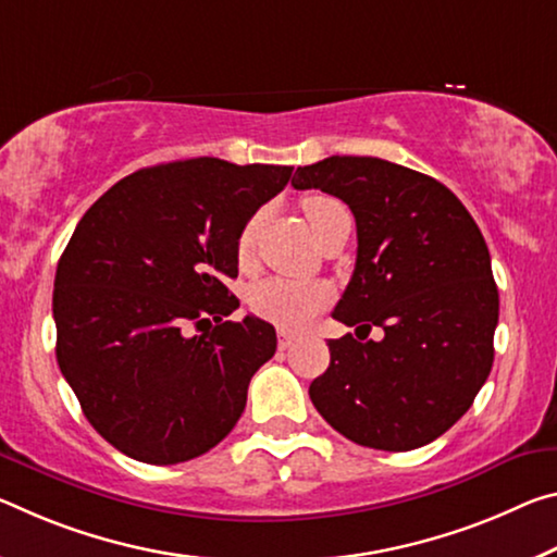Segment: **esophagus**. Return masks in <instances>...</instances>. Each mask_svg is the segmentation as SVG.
<instances>
[{
    "label": "esophagus",
    "instance_id": "1",
    "mask_svg": "<svg viewBox=\"0 0 557 557\" xmlns=\"http://www.w3.org/2000/svg\"><path fill=\"white\" fill-rule=\"evenodd\" d=\"M277 344H280V349H289L295 344V334L280 330V342Z\"/></svg>",
    "mask_w": 557,
    "mask_h": 557
}]
</instances>
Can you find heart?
<instances>
[{"label":"heart","mask_w":557,"mask_h":557,"mask_svg":"<svg viewBox=\"0 0 557 557\" xmlns=\"http://www.w3.org/2000/svg\"><path fill=\"white\" fill-rule=\"evenodd\" d=\"M302 210L307 223H310L314 237L320 235L326 225L334 220L347 218L349 210L342 200L326 193H310L302 200ZM262 215L255 213L245 220V225L237 233L235 243V258L240 268H247L252 262L255 243H258ZM330 289L317 282H295V280H264L255 285L247 295L250 310L264 322L277 324L280 330H302V326L312 320V317L330 302Z\"/></svg>","instance_id":"b5f03b06"}]
</instances>
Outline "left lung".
Wrapping results in <instances>:
<instances>
[{
	"mask_svg": "<svg viewBox=\"0 0 557 557\" xmlns=\"http://www.w3.org/2000/svg\"><path fill=\"white\" fill-rule=\"evenodd\" d=\"M293 185L355 213V275L332 317L367 337L384 332L330 339L314 409L359 446L431 444L471 409L493 364L498 287L479 225L444 183L372 156L297 168Z\"/></svg>",
	"mask_w": 557,
	"mask_h": 557,
	"instance_id": "obj_1",
	"label": "left lung"
}]
</instances>
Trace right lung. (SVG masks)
<instances>
[{"mask_svg": "<svg viewBox=\"0 0 557 557\" xmlns=\"http://www.w3.org/2000/svg\"><path fill=\"white\" fill-rule=\"evenodd\" d=\"M293 165L190 158L126 175L86 210L54 280L57 361L88 423L136 461L171 466L218 446L277 349L227 280L245 220Z\"/></svg>", "mask_w": 557, "mask_h": 557, "instance_id": "add662e5", "label": "right lung"}]
</instances>
